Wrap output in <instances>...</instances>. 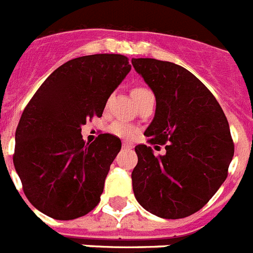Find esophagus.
Returning <instances> with one entry per match:
<instances>
[{"instance_id": "obj_1", "label": "esophagus", "mask_w": 253, "mask_h": 253, "mask_svg": "<svg viewBox=\"0 0 253 253\" xmlns=\"http://www.w3.org/2000/svg\"><path fill=\"white\" fill-rule=\"evenodd\" d=\"M122 147L126 148V149H131V148H132V144H131V143H128V141H123Z\"/></svg>"}]
</instances>
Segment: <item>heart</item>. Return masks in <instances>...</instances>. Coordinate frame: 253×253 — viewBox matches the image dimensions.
<instances>
[{
    "label": "heart",
    "instance_id": "b5f03b06",
    "mask_svg": "<svg viewBox=\"0 0 253 253\" xmlns=\"http://www.w3.org/2000/svg\"><path fill=\"white\" fill-rule=\"evenodd\" d=\"M149 92L151 91L145 87H135L131 91V93H132V97L135 100V98H139L140 96H143L145 93H149ZM110 130H112L113 133H116V135L122 137H131L136 132V128L131 126V125H128L127 122H125V121H117V122H114L112 125V127H110Z\"/></svg>",
    "mask_w": 253,
    "mask_h": 253
}]
</instances>
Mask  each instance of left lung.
<instances>
[{
	"instance_id": "1",
	"label": "left lung",
	"mask_w": 253,
	"mask_h": 253,
	"mask_svg": "<svg viewBox=\"0 0 253 253\" xmlns=\"http://www.w3.org/2000/svg\"><path fill=\"white\" fill-rule=\"evenodd\" d=\"M131 62L156 96L155 118L144 135L166 149L155 156L148 145L135 147L133 194L152 214L184 218L200 211L226 179L234 156L229 122L212 92L184 67L155 58Z\"/></svg>"
}]
</instances>
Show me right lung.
I'll list each match as a JSON object with an SVG mask.
<instances>
[{
    "label": "right lung",
    "mask_w": 253,
    "mask_h": 253,
    "mask_svg": "<svg viewBox=\"0 0 253 253\" xmlns=\"http://www.w3.org/2000/svg\"><path fill=\"white\" fill-rule=\"evenodd\" d=\"M122 54L67 61L41 84L15 131L14 166L28 201L44 214L67 221L100 203L120 137L101 133L85 143L82 126L101 117L110 94L130 73Z\"/></svg>",
    "instance_id": "1"
}]
</instances>
